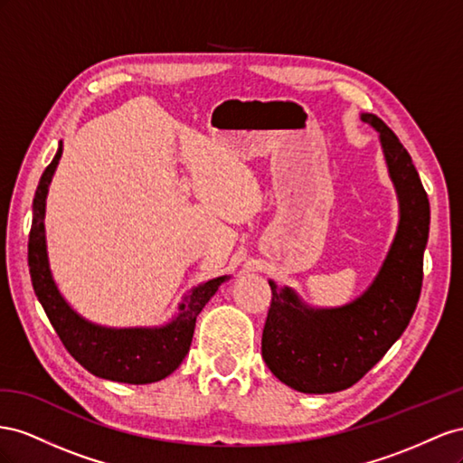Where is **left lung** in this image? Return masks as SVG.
I'll return each instance as SVG.
<instances>
[{"label":"left lung","mask_w":463,"mask_h":463,"mask_svg":"<svg viewBox=\"0 0 463 463\" xmlns=\"http://www.w3.org/2000/svg\"><path fill=\"white\" fill-rule=\"evenodd\" d=\"M361 120L380 134L398 192L400 224L373 285L339 308H312L293 288L273 281L261 356L283 384L305 393H332L356 384L386 354L411 320L422 285V254L430 207L411 156L374 114Z\"/></svg>","instance_id":"left-lung-1"}]
</instances>
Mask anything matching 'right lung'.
Segmentation results:
<instances>
[{"instance_id":"add662e5","label":"right lung","mask_w":463,"mask_h":463,"mask_svg":"<svg viewBox=\"0 0 463 463\" xmlns=\"http://www.w3.org/2000/svg\"><path fill=\"white\" fill-rule=\"evenodd\" d=\"M61 156V143L56 156L46 166L33 200V224L29 234V271L34 295L38 297L52 327L63 347L90 374L124 384H151L173 374L188 354L197 314L217 293L229 275L217 277L192 288L178 307V314L161 327H104L81 318L54 283L50 271L44 213L52 176Z\"/></svg>"}]
</instances>
